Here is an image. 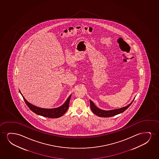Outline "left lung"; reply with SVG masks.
Masks as SVG:
<instances>
[{
	"label": "left lung",
	"mask_w": 159,
	"mask_h": 159,
	"mask_svg": "<svg viewBox=\"0 0 159 159\" xmlns=\"http://www.w3.org/2000/svg\"><path fill=\"white\" fill-rule=\"evenodd\" d=\"M134 99L126 107H123L120 109H114V110H102V109L98 108V107H96L95 104H94V102L91 100H89V102H90L91 109L95 115L98 116L99 117H112V116L117 115L122 113L124 111H125L126 109H128L129 107L131 105Z\"/></svg>",
	"instance_id": "8db88e82"
}]
</instances>
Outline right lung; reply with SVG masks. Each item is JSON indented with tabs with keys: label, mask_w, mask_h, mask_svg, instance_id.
Wrapping results in <instances>:
<instances>
[{
	"label": "right lung",
	"mask_w": 159,
	"mask_h": 159,
	"mask_svg": "<svg viewBox=\"0 0 159 159\" xmlns=\"http://www.w3.org/2000/svg\"><path fill=\"white\" fill-rule=\"evenodd\" d=\"M20 93L21 94L23 98L24 99L25 102L29 107V108L30 109L31 111L34 113L37 114L38 115L42 116L45 117L51 118H57L60 117L67 111L68 107H69V103H70V99L71 97L70 94L67 99L66 100L65 102L63 103L60 107L53 109H45V108H41L39 107H36L35 105L31 104L28 102L25 99L23 96L22 95V93L20 91Z\"/></svg>",
	"instance_id": "obj_1"
}]
</instances>
